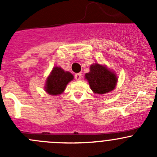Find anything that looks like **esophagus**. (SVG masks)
I'll return each mask as SVG.
<instances>
[{
    "mask_svg": "<svg viewBox=\"0 0 157 157\" xmlns=\"http://www.w3.org/2000/svg\"><path fill=\"white\" fill-rule=\"evenodd\" d=\"M74 77H75V79L77 80H80V79L82 77V74L81 73H77V74H76L74 75Z\"/></svg>",
    "mask_w": 157,
    "mask_h": 157,
    "instance_id": "obj_1",
    "label": "esophagus"
}]
</instances>
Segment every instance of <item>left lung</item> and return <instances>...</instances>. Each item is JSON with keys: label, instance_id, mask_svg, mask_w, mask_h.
<instances>
[{"label": "left lung", "instance_id": "1", "mask_svg": "<svg viewBox=\"0 0 157 157\" xmlns=\"http://www.w3.org/2000/svg\"><path fill=\"white\" fill-rule=\"evenodd\" d=\"M85 77L91 90L98 94H104L113 90L118 80L115 74L97 63L90 66V71L85 74Z\"/></svg>", "mask_w": 157, "mask_h": 157}]
</instances>
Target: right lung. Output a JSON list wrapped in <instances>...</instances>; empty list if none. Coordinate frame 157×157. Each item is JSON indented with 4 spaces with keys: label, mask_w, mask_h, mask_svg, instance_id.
<instances>
[{
    "label": "right lung",
    "mask_w": 157,
    "mask_h": 157,
    "mask_svg": "<svg viewBox=\"0 0 157 157\" xmlns=\"http://www.w3.org/2000/svg\"><path fill=\"white\" fill-rule=\"evenodd\" d=\"M73 79L74 76L70 72H65L59 67H55L47 79L45 91L48 94L53 96L61 94L63 93L67 83Z\"/></svg>",
    "instance_id": "obj_1"
}]
</instances>
